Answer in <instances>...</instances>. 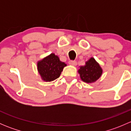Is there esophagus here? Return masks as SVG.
<instances>
[{
  "instance_id": "1",
  "label": "esophagus",
  "mask_w": 131,
  "mask_h": 131,
  "mask_svg": "<svg viewBox=\"0 0 131 131\" xmlns=\"http://www.w3.org/2000/svg\"><path fill=\"white\" fill-rule=\"evenodd\" d=\"M68 63H69V64L72 66H76L77 64V61H70L68 62Z\"/></svg>"
}]
</instances>
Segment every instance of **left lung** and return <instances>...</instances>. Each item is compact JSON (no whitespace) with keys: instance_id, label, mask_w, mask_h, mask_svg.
<instances>
[{"instance_id":"1","label":"left lung","mask_w":131,"mask_h":131,"mask_svg":"<svg viewBox=\"0 0 131 131\" xmlns=\"http://www.w3.org/2000/svg\"><path fill=\"white\" fill-rule=\"evenodd\" d=\"M78 73L83 82L93 83L98 80L103 73V69L94 58H91L85 62L84 66H80Z\"/></svg>"}]
</instances>
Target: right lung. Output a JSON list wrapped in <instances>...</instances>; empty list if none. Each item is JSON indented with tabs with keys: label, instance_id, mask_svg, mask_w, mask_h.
Returning <instances> with one entry per match:
<instances>
[{
	"label": "right lung",
	"instance_id": "add662e5",
	"mask_svg": "<svg viewBox=\"0 0 131 131\" xmlns=\"http://www.w3.org/2000/svg\"><path fill=\"white\" fill-rule=\"evenodd\" d=\"M67 64L59 60L58 56L51 53L37 62V70L42 80L51 82L59 77Z\"/></svg>",
	"mask_w": 131,
	"mask_h": 131
}]
</instances>
